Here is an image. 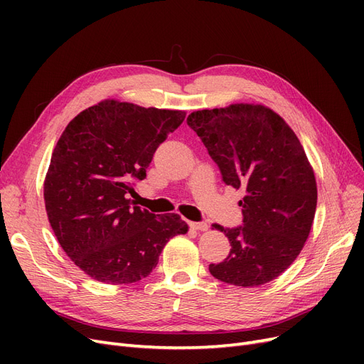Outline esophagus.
<instances>
[{
    "mask_svg": "<svg viewBox=\"0 0 364 364\" xmlns=\"http://www.w3.org/2000/svg\"><path fill=\"white\" fill-rule=\"evenodd\" d=\"M188 225L194 230H206L208 229V225L203 222H188Z\"/></svg>",
    "mask_w": 364,
    "mask_h": 364,
    "instance_id": "34e87169",
    "label": "esophagus"
}]
</instances>
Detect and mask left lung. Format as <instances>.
I'll list each match as a JSON object with an SVG mask.
<instances>
[{
	"label": "left lung",
	"mask_w": 364,
	"mask_h": 364,
	"mask_svg": "<svg viewBox=\"0 0 364 364\" xmlns=\"http://www.w3.org/2000/svg\"><path fill=\"white\" fill-rule=\"evenodd\" d=\"M223 182L243 190V226L223 228L225 261L209 264L214 278L237 287L277 279L299 255L317 205L314 171L296 134L262 105L237 103L188 115Z\"/></svg>",
	"instance_id": "obj_1"
}]
</instances>
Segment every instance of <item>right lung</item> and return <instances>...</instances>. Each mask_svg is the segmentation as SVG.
Masks as SVG:
<instances>
[{
    "mask_svg": "<svg viewBox=\"0 0 364 364\" xmlns=\"http://www.w3.org/2000/svg\"><path fill=\"white\" fill-rule=\"evenodd\" d=\"M183 111L103 100L70 121L53 150L43 200L53 232L87 277L132 284L149 277L164 246L188 232L178 214L132 206L134 182L185 119Z\"/></svg>",
    "mask_w": 364,
    "mask_h": 364,
    "instance_id": "right-lung-1",
    "label": "right lung"
}]
</instances>
